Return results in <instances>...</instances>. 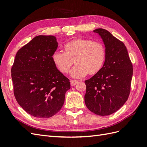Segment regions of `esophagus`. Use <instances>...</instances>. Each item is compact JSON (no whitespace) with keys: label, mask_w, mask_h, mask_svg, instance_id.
Wrapping results in <instances>:
<instances>
[{"label":"esophagus","mask_w":147,"mask_h":147,"mask_svg":"<svg viewBox=\"0 0 147 147\" xmlns=\"http://www.w3.org/2000/svg\"><path fill=\"white\" fill-rule=\"evenodd\" d=\"M70 82H71V86H74L78 83V81H74V80H71Z\"/></svg>","instance_id":"obj_1"}]
</instances>
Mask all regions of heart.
I'll return each instance as SVG.
<instances>
[{"mask_svg":"<svg viewBox=\"0 0 147 147\" xmlns=\"http://www.w3.org/2000/svg\"><path fill=\"white\" fill-rule=\"evenodd\" d=\"M106 59V49L102 43L90 39L76 38L65 45V52L56 51L52 59L62 73H67L74 61L76 66L70 75L82 78L88 74L94 75L102 69Z\"/></svg>","mask_w":147,"mask_h":147,"instance_id":"b5f03b06","label":"heart"}]
</instances>
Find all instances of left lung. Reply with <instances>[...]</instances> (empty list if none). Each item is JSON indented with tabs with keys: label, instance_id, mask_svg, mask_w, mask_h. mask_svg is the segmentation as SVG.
<instances>
[{
	"label": "left lung",
	"instance_id": "8db88e82",
	"mask_svg": "<svg viewBox=\"0 0 147 147\" xmlns=\"http://www.w3.org/2000/svg\"><path fill=\"white\" fill-rule=\"evenodd\" d=\"M93 32L103 41L106 59L102 69L85 81L84 102L95 114L109 115L118 111L128 99L133 66L123 42L105 29L97 28Z\"/></svg>",
	"mask_w": 147,
	"mask_h": 147
}]
</instances>
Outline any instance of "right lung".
Returning a JSON list of instances; mask_svg holds the SVG:
<instances>
[{
    "instance_id": "add662e5",
    "label": "right lung",
    "mask_w": 147,
    "mask_h": 147,
    "mask_svg": "<svg viewBox=\"0 0 147 147\" xmlns=\"http://www.w3.org/2000/svg\"><path fill=\"white\" fill-rule=\"evenodd\" d=\"M58 46L55 36H35L17 51L11 69L17 102L35 117L55 115L70 89L69 80L53 61L52 55Z\"/></svg>"
}]
</instances>
